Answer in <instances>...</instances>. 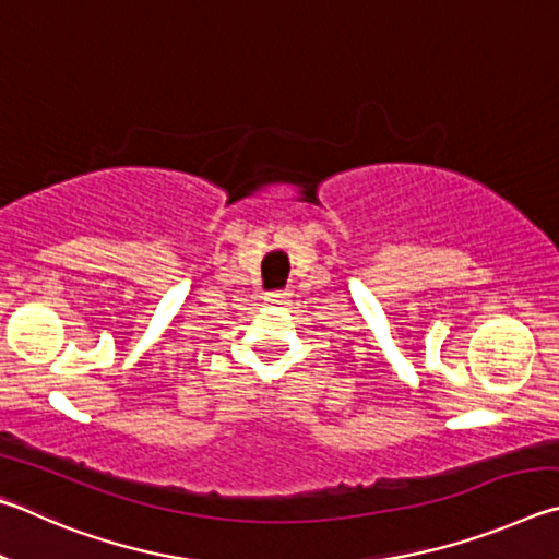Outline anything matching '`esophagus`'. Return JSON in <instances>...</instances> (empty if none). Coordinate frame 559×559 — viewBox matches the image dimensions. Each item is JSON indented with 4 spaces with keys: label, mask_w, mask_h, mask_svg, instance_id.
I'll return each mask as SVG.
<instances>
[{
    "label": "esophagus",
    "mask_w": 559,
    "mask_h": 559,
    "mask_svg": "<svg viewBox=\"0 0 559 559\" xmlns=\"http://www.w3.org/2000/svg\"><path fill=\"white\" fill-rule=\"evenodd\" d=\"M285 301H287V292H270V295L264 297V305H270V307L285 305Z\"/></svg>",
    "instance_id": "34e87169"
}]
</instances>
